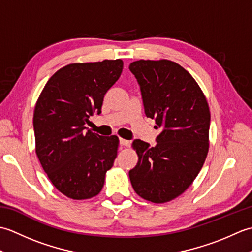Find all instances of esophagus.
I'll return each mask as SVG.
<instances>
[{
  "label": "esophagus",
  "mask_w": 252,
  "mask_h": 252,
  "mask_svg": "<svg viewBox=\"0 0 252 252\" xmlns=\"http://www.w3.org/2000/svg\"><path fill=\"white\" fill-rule=\"evenodd\" d=\"M119 144L121 146H129L130 142L126 141V140H123V138H119Z\"/></svg>",
  "instance_id": "obj_1"
}]
</instances>
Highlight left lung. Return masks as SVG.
I'll use <instances>...</instances> for the list:
<instances>
[{
  "mask_svg": "<svg viewBox=\"0 0 252 252\" xmlns=\"http://www.w3.org/2000/svg\"><path fill=\"white\" fill-rule=\"evenodd\" d=\"M130 71L140 85L144 111L161 129L156 144L134 140L138 161L129 176L135 192L148 201L174 199L189 189L209 149L210 111L189 71L174 62L136 61Z\"/></svg>",
  "mask_w": 252,
  "mask_h": 252,
  "instance_id": "left-lung-1",
  "label": "left lung"
}]
</instances>
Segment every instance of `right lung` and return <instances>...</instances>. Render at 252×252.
I'll list each match as a JSON object with an SVG mask.
<instances>
[{
  "label": "right lung",
  "mask_w": 252,
  "mask_h": 252,
  "mask_svg": "<svg viewBox=\"0 0 252 252\" xmlns=\"http://www.w3.org/2000/svg\"><path fill=\"white\" fill-rule=\"evenodd\" d=\"M121 60L70 63L47 81L33 115L35 152L50 181L72 199H89L104 186L119 138L85 126L99 115L107 91L122 72Z\"/></svg>",
  "instance_id": "obj_1"
}]
</instances>
